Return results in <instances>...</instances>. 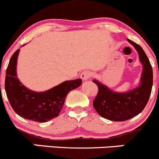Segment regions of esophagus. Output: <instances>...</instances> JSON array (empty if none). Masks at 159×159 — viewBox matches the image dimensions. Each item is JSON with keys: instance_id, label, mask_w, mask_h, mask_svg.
I'll use <instances>...</instances> for the list:
<instances>
[{"instance_id": "esophagus-1", "label": "esophagus", "mask_w": 159, "mask_h": 159, "mask_svg": "<svg viewBox=\"0 0 159 159\" xmlns=\"http://www.w3.org/2000/svg\"><path fill=\"white\" fill-rule=\"evenodd\" d=\"M80 76H81V79L83 80H87L92 76V73L90 71H88V70H85L81 73Z\"/></svg>"}]
</instances>
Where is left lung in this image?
<instances>
[{"label": "left lung", "instance_id": "left-lung-1", "mask_svg": "<svg viewBox=\"0 0 159 159\" xmlns=\"http://www.w3.org/2000/svg\"><path fill=\"white\" fill-rule=\"evenodd\" d=\"M128 41L136 48L143 64L140 86L128 93H119L93 80L98 86V93L93 102L94 109L101 117L113 121H125L139 114L148 103L153 84V72L148 58L138 44L130 39Z\"/></svg>", "mask_w": 159, "mask_h": 159}]
</instances>
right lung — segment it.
Segmentation results:
<instances>
[{
	"mask_svg": "<svg viewBox=\"0 0 159 159\" xmlns=\"http://www.w3.org/2000/svg\"><path fill=\"white\" fill-rule=\"evenodd\" d=\"M19 49L12 55L6 70L5 91L11 106L20 117L35 122H47L60 113L70 91L82 83L81 79L65 81L42 93L33 92L23 86L16 75Z\"/></svg>",
	"mask_w": 159,
	"mask_h": 159,
	"instance_id": "obj_1",
	"label": "right lung"
}]
</instances>
